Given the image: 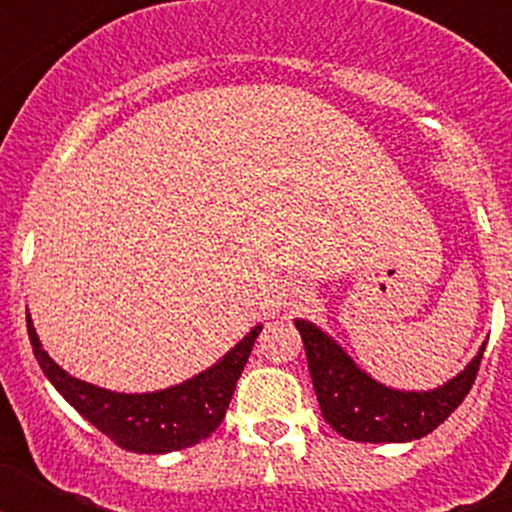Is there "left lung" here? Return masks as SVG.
<instances>
[{
	"instance_id": "obj_1",
	"label": "left lung",
	"mask_w": 512,
	"mask_h": 512,
	"mask_svg": "<svg viewBox=\"0 0 512 512\" xmlns=\"http://www.w3.org/2000/svg\"><path fill=\"white\" fill-rule=\"evenodd\" d=\"M295 325L325 423L348 441L361 443H405L436 431L469 395L487 346L482 343L467 369L436 390L405 392L369 377L318 325L307 320H295Z\"/></svg>"
}]
</instances>
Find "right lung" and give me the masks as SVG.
Returning a JSON list of instances; mask_svg holds the SVG:
<instances>
[{
    "mask_svg": "<svg viewBox=\"0 0 512 512\" xmlns=\"http://www.w3.org/2000/svg\"><path fill=\"white\" fill-rule=\"evenodd\" d=\"M259 333L261 325L248 330L223 359L205 372L194 374L187 382L158 392L125 395V392H112L97 384L81 382L69 372H63L48 356L35 333L33 320L27 315V336L45 377L51 379L63 400L79 410V415H84L97 431L115 441L120 449L135 454L182 451L215 433L217 425L223 423L235 384Z\"/></svg>",
    "mask_w": 512,
    "mask_h": 512,
    "instance_id": "obj_1",
    "label": "right lung"
}]
</instances>
